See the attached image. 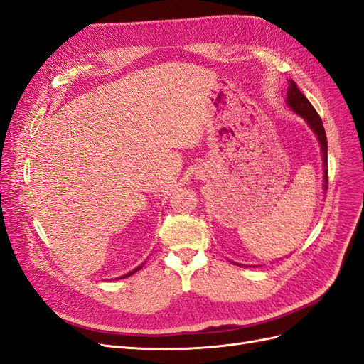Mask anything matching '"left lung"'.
<instances>
[{
    "label": "left lung",
    "instance_id": "8db88e82",
    "mask_svg": "<svg viewBox=\"0 0 364 364\" xmlns=\"http://www.w3.org/2000/svg\"><path fill=\"white\" fill-rule=\"evenodd\" d=\"M285 102H287V107L289 109L296 112L297 116H300L306 122V124L311 128V131H313L314 136L317 137L320 152H321V160H323V189L326 191L328 189V141H326V132H325V128H323V122H321L320 116L317 114V111L314 109V107L311 105L309 100L302 95V92H300V90L297 88V84L294 80H288V91H287V100ZM232 264L242 265V264H237V262H232Z\"/></svg>",
    "mask_w": 364,
    "mask_h": 364
}]
</instances>
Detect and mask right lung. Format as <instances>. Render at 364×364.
I'll return each instance as SVG.
<instances>
[{
    "mask_svg": "<svg viewBox=\"0 0 364 364\" xmlns=\"http://www.w3.org/2000/svg\"><path fill=\"white\" fill-rule=\"evenodd\" d=\"M143 267V264L141 265H139L137 268H134V269H131V272L129 273H127V274H123V276H120L119 279H124V277H128V276H131V274H134V273H136V272H139V269Z\"/></svg>",
    "mask_w": 364,
    "mask_h": 364,
    "instance_id": "add662e5",
    "label": "right lung"
}]
</instances>
